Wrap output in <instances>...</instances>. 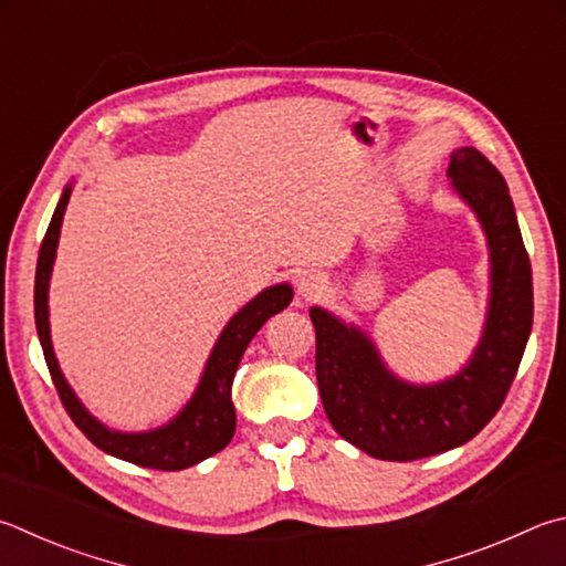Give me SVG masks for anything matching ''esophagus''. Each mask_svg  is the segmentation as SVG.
I'll list each match as a JSON object with an SVG mask.
<instances>
[{
  "instance_id": "obj_1",
  "label": "esophagus",
  "mask_w": 566,
  "mask_h": 566,
  "mask_svg": "<svg viewBox=\"0 0 566 566\" xmlns=\"http://www.w3.org/2000/svg\"><path fill=\"white\" fill-rule=\"evenodd\" d=\"M324 292H326V284L318 274H302L300 280H296V294L306 302L316 300V296H322Z\"/></svg>"
}]
</instances>
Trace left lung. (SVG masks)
<instances>
[{"label": "left lung", "instance_id": "obj_1", "mask_svg": "<svg viewBox=\"0 0 566 566\" xmlns=\"http://www.w3.org/2000/svg\"><path fill=\"white\" fill-rule=\"evenodd\" d=\"M448 178L478 218L490 256L485 324L465 366L443 381H406L361 326L310 310L326 416L338 436L378 460L438 455L475 438L505 400L532 332V266L505 178L470 146L450 153Z\"/></svg>", "mask_w": 566, "mask_h": 566}]
</instances>
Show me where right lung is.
<instances>
[{
	"label": "right lung",
	"instance_id": "1",
	"mask_svg": "<svg viewBox=\"0 0 566 566\" xmlns=\"http://www.w3.org/2000/svg\"><path fill=\"white\" fill-rule=\"evenodd\" d=\"M71 190H74V180H71L64 192H61L56 210L51 214L49 230L39 250L34 282L36 334L41 348H44L51 381H54L59 390L61 403H64L71 420L84 430V436L91 443L113 458H120L126 462H133V465L153 470H185L190 465H198L205 458L220 453V450L232 440L234 426H238V416H234L232 403L234 371H238L244 348L250 346L254 334L264 326L266 318L280 314L290 306L294 296L292 286L286 282L266 286V290L256 294L254 300L244 304L242 310L224 324L218 342H214L208 356V361H205L200 381L195 386L190 400L168 420V423L150 430H138V433L108 428L81 403L76 390L69 386L66 376L59 366V358L54 354V344H51L49 282L51 272H54L61 222H64Z\"/></svg>",
	"mask_w": 566,
	"mask_h": 566
}]
</instances>
